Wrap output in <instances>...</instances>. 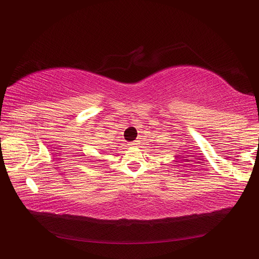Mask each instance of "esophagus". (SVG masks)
I'll list each match as a JSON object with an SVG mask.
<instances>
[{
    "mask_svg": "<svg viewBox=\"0 0 259 259\" xmlns=\"http://www.w3.org/2000/svg\"><path fill=\"white\" fill-rule=\"evenodd\" d=\"M139 140H135V141H133V142H130V146H133V147H138L139 146Z\"/></svg>",
    "mask_w": 259,
    "mask_h": 259,
    "instance_id": "obj_1",
    "label": "esophagus"
}]
</instances>
